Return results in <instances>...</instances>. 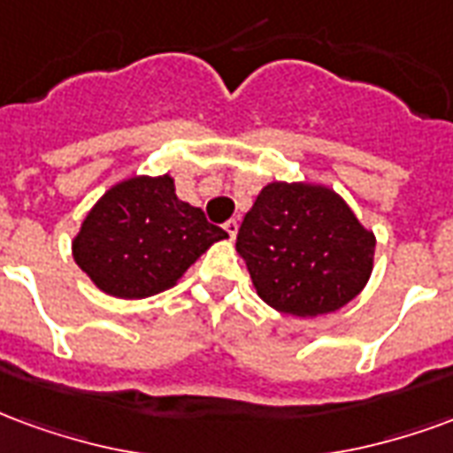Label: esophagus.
Returning a JSON list of instances; mask_svg holds the SVG:
<instances>
[{
	"label": "esophagus",
	"mask_w": 453,
	"mask_h": 453,
	"mask_svg": "<svg viewBox=\"0 0 453 453\" xmlns=\"http://www.w3.org/2000/svg\"><path fill=\"white\" fill-rule=\"evenodd\" d=\"M224 231H226V234H229V239L234 241L236 239V234H239V222H236V219H229V222L224 224Z\"/></svg>",
	"instance_id": "1"
}]
</instances>
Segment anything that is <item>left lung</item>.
<instances>
[{
	"label": "left lung",
	"mask_w": 453,
	"mask_h": 453,
	"mask_svg": "<svg viewBox=\"0 0 453 453\" xmlns=\"http://www.w3.org/2000/svg\"><path fill=\"white\" fill-rule=\"evenodd\" d=\"M374 246L335 190L280 180L260 190L236 236L260 299L302 319L352 302L372 275Z\"/></svg>",
	"instance_id": "left-lung-1"
}]
</instances>
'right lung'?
Returning <instances> with one entry per match:
<instances>
[{
    "label": "right lung",
    "instance_id": "1",
    "mask_svg": "<svg viewBox=\"0 0 453 453\" xmlns=\"http://www.w3.org/2000/svg\"><path fill=\"white\" fill-rule=\"evenodd\" d=\"M222 239H229L222 226L178 200L168 173L132 176L91 207L72 241V256L105 295L144 299L176 285Z\"/></svg>",
    "mask_w": 453,
    "mask_h": 453
}]
</instances>
